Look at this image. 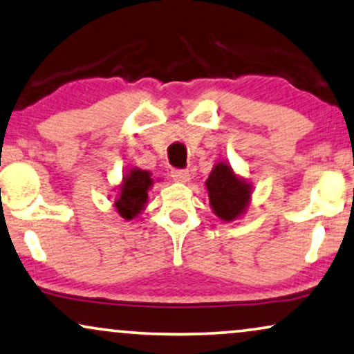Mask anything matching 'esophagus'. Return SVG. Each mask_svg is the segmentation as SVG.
Segmentation results:
<instances>
[{
    "label": "esophagus",
    "instance_id": "obj_1",
    "mask_svg": "<svg viewBox=\"0 0 354 354\" xmlns=\"http://www.w3.org/2000/svg\"><path fill=\"white\" fill-rule=\"evenodd\" d=\"M171 176L176 182H188L190 180V172L187 171V169H172L171 171Z\"/></svg>",
    "mask_w": 354,
    "mask_h": 354
}]
</instances>
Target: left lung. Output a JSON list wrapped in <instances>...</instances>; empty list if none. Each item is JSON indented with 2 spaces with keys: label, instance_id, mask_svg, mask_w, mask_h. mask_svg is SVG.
Instances as JSON below:
<instances>
[{
  "label": "left lung",
  "instance_id": "8db88e82",
  "mask_svg": "<svg viewBox=\"0 0 354 354\" xmlns=\"http://www.w3.org/2000/svg\"><path fill=\"white\" fill-rule=\"evenodd\" d=\"M209 196V206L223 221L231 223L241 218L250 203L252 185L239 177L227 162L214 164L205 182Z\"/></svg>",
  "mask_w": 354,
  "mask_h": 354
}]
</instances>
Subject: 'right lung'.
Here are the masks:
<instances>
[{"label":"right lung","instance_id":"1","mask_svg":"<svg viewBox=\"0 0 354 354\" xmlns=\"http://www.w3.org/2000/svg\"><path fill=\"white\" fill-rule=\"evenodd\" d=\"M153 183L154 178H151L149 171H143V169L138 167L130 169L118 185L117 198L113 203L117 213L127 221L135 219L148 203V192L153 187Z\"/></svg>","mask_w":354,"mask_h":354}]
</instances>
